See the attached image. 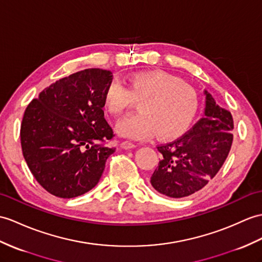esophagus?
<instances>
[{"label": "esophagus", "mask_w": 262, "mask_h": 262, "mask_svg": "<svg viewBox=\"0 0 262 262\" xmlns=\"http://www.w3.org/2000/svg\"><path fill=\"white\" fill-rule=\"evenodd\" d=\"M136 144H134V143H132V142H128V141H126V142H123L120 144V147L121 148H124V149H130V148H135L136 147Z\"/></svg>", "instance_id": "1"}]
</instances>
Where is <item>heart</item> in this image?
Instances as JSON below:
<instances>
[{
    "instance_id": "obj_1",
    "label": "heart",
    "mask_w": 262,
    "mask_h": 262,
    "mask_svg": "<svg viewBox=\"0 0 262 262\" xmlns=\"http://www.w3.org/2000/svg\"><path fill=\"white\" fill-rule=\"evenodd\" d=\"M139 101V113L121 118L116 130L120 136L145 139L155 134L173 139L187 130L198 111V96L181 79L164 70L139 71L128 77V88L113 79L103 94V103L114 116Z\"/></svg>"
}]
</instances>
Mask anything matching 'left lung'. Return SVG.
<instances>
[{
	"instance_id": "1",
	"label": "left lung",
	"mask_w": 262,
	"mask_h": 262,
	"mask_svg": "<svg viewBox=\"0 0 262 262\" xmlns=\"http://www.w3.org/2000/svg\"><path fill=\"white\" fill-rule=\"evenodd\" d=\"M204 116L176 141L157 147L162 154L150 178L157 192L184 198L200 191L220 171L233 141V119L204 90Z\"/></svg>"
}]
</instances>
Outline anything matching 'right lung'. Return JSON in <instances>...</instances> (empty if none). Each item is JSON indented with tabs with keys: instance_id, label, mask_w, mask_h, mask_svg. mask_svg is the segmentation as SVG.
Returning <instances> with one entry per match:
<instances>
[{
	"instance_id": "add662e5",
	"label": "right lung",
	"mask_w": 262,
	"mask_h": 262,
	"mask_svg": "<svg viewBox=\"0 0 262 262\" xmlns=\"http://www.w3.org/2000/svg\"><path fill=\"white\" fill-rule=\"evenodd\" d=\"M113 72L78 71L42 90L21 124L24 160L38 183L62 199L87 193L98 183L116 148L105 145L113 129L103 117V94Z\"/></svg>"
}]
</instances>
